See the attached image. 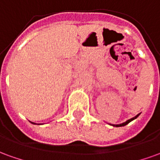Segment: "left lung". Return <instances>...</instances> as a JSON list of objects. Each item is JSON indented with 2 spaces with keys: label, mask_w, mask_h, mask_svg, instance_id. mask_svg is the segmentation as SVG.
Wrapping results in <instances>:
<instances>
[{
  "label": "left lung",
  "mask_w": 160,
  "mask_h": 160,
  "mask_svg": "<svg viewBox=\"0 0 160 160\" xmlns=\"http://www.w3.org/2000/svg\"><path fill=\"white\" fill-rule=\"evenodd\" d=\"M139 115H140V114H138L137 116H135L134 118H131V119H129V120L126 121V122H123V123L117 124V125H113V126H114V127H122V126H125V125H127L128 123H129V122H130L131 121H133V120H134V119H135V118H137L138 117H139Z\"/></svg>",
  "instance_id": "8db88e82"
}]
</instances>
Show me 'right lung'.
Returning <instances> with one entry per match:
<instances>
[{"label":"right lung","mask_w":160,"mask_h":160,"mask_svg":"<svg viewBox=\"0 0 160 160\" xmlns=\"http://www.w3.org/2000/svg\"><path fill=\"white\" fill-rule=\"evenodd\" d=\"M32 123H34V122H32ZM34 124H35V123H34Z\"/></svg>","instance_id":"obj_1"}]
</instances>
